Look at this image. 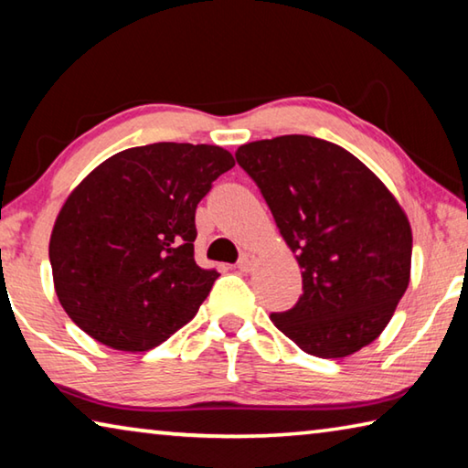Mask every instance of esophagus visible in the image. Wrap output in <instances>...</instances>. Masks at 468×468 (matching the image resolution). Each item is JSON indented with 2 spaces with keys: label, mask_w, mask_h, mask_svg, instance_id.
I'll list each match as a JSON object with an SVG mask.
<instances>
[{
  "label": "esophagus",
  "mask_w": 468,
  "mask_h": 468,
  "mask_svg": "<svg viewBox=\"0 0 468 468\" xmlns=\"http://www.w3.org/2000/svg\"><path fill=\"white\" fill-rule=\"evenodd\" d=\"M237 268H239L241 272H250L253 268V256L251 253H241L239 262H237Z\"/></svg>",
  "instance_id": "1"
}]
</instances>
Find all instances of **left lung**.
<instances>
[{
    "instance_id": "1",
    "label": "left lung",
    "mask_w": 468,
    "mask_h": 468,
    "mask_svg": "<svg viewBox=\"0 0 468 468\" xmlns=\"http://www.w3.org/2000/svg\"><path fill=\"white\" fill-rule=\"evenodd\" d=\"M303 276V295L271 320L301 351L353 355L382 335L405 295L413 235L388 187L357 156L312 136L237 148Z\"/></svg>"
}]
</instances>
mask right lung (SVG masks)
I'll return each mask as SVG.
<instances>
[{"mask_svg":"<svg viewBox=\"0 0 468 468\" xmlns=\"http://www.w3.org/2000/svg\"><path fill=\"white\" fill-rule=\"evenodd\" d=\"M233 165L220 146L156 142L107 158L69 194L49 260L76 326L136 353L194 318L218 279L194 260L196 208Z\"/></svg>","mask_w":468,"mask_h":468,"instance_id":"obj_1","label":"right lung"}]
</instances>
